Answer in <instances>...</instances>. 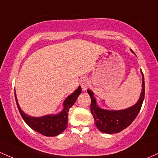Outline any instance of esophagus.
<instances>
[{
    "label": "esophagus",
    "mask_w": 158,
    "mask_h": 158,
    "mask_svg": "<svg viewBox=\"0 0 158 158\" xmlns=\"http://www.w3.org/2000/svg\"><path fill=\"white\" fill-rule=\"evenodd\" d=\"M80 84H81V88H82V89L85 91V90L87 89V86H88V80L86 78V77H84V78H82L81 80V82H80Z\"/></svg>",
    "instance_id": "esophagus-1"
}]
</instances>
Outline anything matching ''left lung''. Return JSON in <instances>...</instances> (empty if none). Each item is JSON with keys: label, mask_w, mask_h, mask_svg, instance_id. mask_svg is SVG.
Here are the masks:
<instances>
[{"label": "left lung", "mask_w": 158, "mask_h": 158, "mask_svg": "<svg viewBox=\"0 0 158 158\" xmlns=\"http://www.w3.org/2000/svg\"><path fill=\"white\" fill-rule=\"evenodd\" d=\"M143 74V84L140 98L135 105L122 110H105L101 109L96 104V101L93 97V93L87 90L91 98L90 110L93 114L95 124L100 131L106 134H115L122 131L127 127L137 116L140 110L142 104L145 97V81L144 75Z\"/></svg>", "instance_id": "left-lung-1"}]
</instances>
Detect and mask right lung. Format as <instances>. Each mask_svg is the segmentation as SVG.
Returning <instances> with one entry per match:
<instances>
[{
    "mask_svg": "<svg viewBox=\"0 0 158 158\" xmlns=\"http://www.w3.org/2000/svg\"><path fill=\"white\" fill-rule=\"evenodd\" d=\"M81 93V87L79 86L74 93L69 95L64 102V108L61 113L57 115H47L42 117H31L27 116L19 107L15 93L17 107L21 116L24 122L33 130L46 136H54L59 135L68 126L69 110L77 100V97Z\"/></svg>",
    "mask_w": 158,
    "mask_h": 158,
    "instance_id": "right-lung-1",
    "label": "right lung"
}]
</instances>
